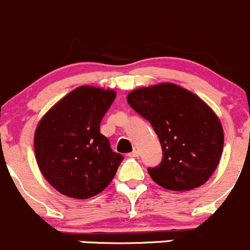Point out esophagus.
<instances>
[{"label": "esophagus", "mask_w": 250, "mask_h": 250, "mask_svg": "<svg viewBox=\"0 0 250 250\" xmlns=\"http://www.w3.org/2000/svg\"><path fill=\"white\" fill-rule=\"evenodd\" d=\"M128 156H129V157H138V156H139V151L134 150V151H133V152L128 153Z\"/></svg>", "instance_id": "esophagus-1"}]
</instances>
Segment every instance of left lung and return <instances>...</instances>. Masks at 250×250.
Wrapping results in <instances>:
<instances>
[{
  "label": "left lung",
  "mask_w": 250,
  "mask_h": 250,
  "mask_svg": "<svg viewBox=\"0 0 250 250\" xmlns=\"http://www.w3.org/2000/svg\"><path fill=\"white\" fill-rule=\"evenodd\" d=\"M127 102L150 122L162 146L161 163L147 168L152 180L172 191L203 185L218 167L224 147L223 125L214 111L173 83L133 90Z\"/></svg>",
  "instance_id": "8db88e82"
}]
</instances>
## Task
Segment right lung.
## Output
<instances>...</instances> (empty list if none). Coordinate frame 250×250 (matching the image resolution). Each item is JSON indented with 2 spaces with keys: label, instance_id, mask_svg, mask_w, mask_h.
I'll list each match as a JSON object with an SVG mask.
<instances>
[{
  "label": "right lung",
  "instance_id": "add662e5",
  "mask_svg": "<svg viewBox=\"0 0 250 250\" xmlns=\"http://www.w3.org/2000/svg\"><path fill=\"white\" fill-rule=\"evenodd\" d=\"M116 98L113 90L82 85L58 102L40 121L35 155L55 190L90 198L111 183L123 161L100 133V122Z\"/></svg>",
  "mask_w": 250,
  "mask_h": 250
}]
</instances>
